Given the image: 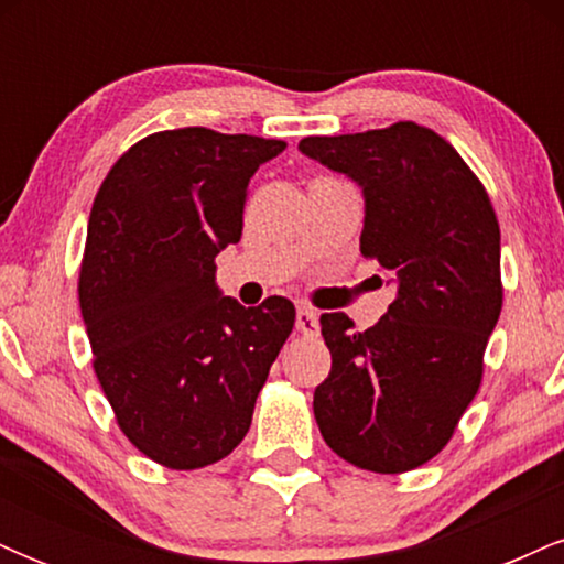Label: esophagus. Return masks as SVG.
I'll list each match as a JSON object with an SVG mask.
<instances>
[{
  "mask_svg": "<svg viewBox=\"0 0 564 564\" xmlns=\"http://www.w3.org/2000/svg\"><path fill=\"white\" fill-rule=\"evenodd\" d=\"M296 332L313 336L315 332H318V315H315L313 307H304V304H300L296 307Z\"/></svg>",
  "mask_w": 564,
  "mask_h": 564,
  "instance_id": "obj_1",
  "label": "esophagus"
}]
</instances>
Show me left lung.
I'll return each instance as SVG.
<instances>
[{
    "instance_id": "left-lung-1",
    "label": "left lung",
    "mask_w": 564,
    "mask_h": 564,
    "mask_svg": "<svg viewBox=\"0 0 564 564\" xmlns=\"http://www.w3.org/2000/svg\"><path fill=\"white\" fill-rule=\"evenodd\" d=\"M300 151L364 193L360 251L394 300L368 332L321 315L332 373L315 387L328 448L381 475L416 469L448 443L482 379L501 315V232L480 180L432 129L304 138Z\"/></svg>"
}]
</instances>
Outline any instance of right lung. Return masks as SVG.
Returning <instances> with one entry per match:
<instances>
[{
	"label": "right lung",
	"instance_id": "obj_1",
	"mask_svg": "<svg viewBox=\"0 0 564 564\" xmlns=\"http://www.w3.org/2000/svg\"><path fill=\"white\" fill-rule=\"evenodd\" d=\"M286 142L170 129L113 164L93 204L79 304L95 373L138 451L170 469L225 458L246 437L294 304L243 307L217 286L241 241L254 172Z\"/></svg>",
	"mask_w": 564,
	"mask_h": 564
}]
</instances>
